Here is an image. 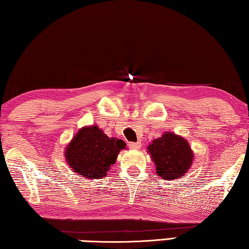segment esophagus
<instances>
[{
	"mask_svg": "<svg viewBox=\"0 0 249 249\" xmlns=\"http://www.w3.org/2000/svg\"><path fill=\"white\" fill-rule=\"evenodd\" d=\"M142 146V142H128V147L129 148H133V149H140Z\"/></svg>",
	"mask_w": 249,
	"mask_h": 249,
	"instance_id": "34e87169",
	"label": "esophagus"
}]
</instances>
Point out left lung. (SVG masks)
<instances>
[{
	"label": "left lung",
	"mask_w": 249,
	"mask_h": 249,
	"mask_svg": "<svg viewBox=\"0 0 249 249\" xmlns=\"http://www.w3.org/2000/svg\"><path fill=\"white\" fill-rule=\"evenodd\" d=\"M157 175L165 180L182 178L190 169L193 153L189 142L175 133H163L147 147Z\"/></svg>",
	"instance_id": "1"
}]
</instances>
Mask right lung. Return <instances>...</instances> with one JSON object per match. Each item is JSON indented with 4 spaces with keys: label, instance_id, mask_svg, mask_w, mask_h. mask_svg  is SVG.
I'll use <instances>...</instances> for the list:
<instances>
[{
    "label": "right lung",
    "instance_id": "1",
    "mask_svg": "<svg viewBox=\"0 0 249 249\" xmlns=\"http://www.w3.org/2000/svg\"><path fill=\"white\" fill-rule=\"evenodd\" d=\"M125 147L123 141L107 137L98 126H86L67 146L65 157L75 174L88 179H101Z\"/></svg>",
    "mask_w": 249,
    "mask_h": 249
}]
</instances>
